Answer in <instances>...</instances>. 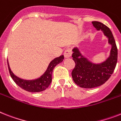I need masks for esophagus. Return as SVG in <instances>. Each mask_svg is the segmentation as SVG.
Wrapping results in <instances>:
<instances>
[{
    "label": "esophagus",
    "mask_w": 121,
    "mask_h": 121,
    "mask_svg": "<svg viewBox=\"0 0 121 121\" xmlns=\"http://www.w3.org/2000/svg\"><path fill=\"white\" fill-rule=\"evenodd\" d=\"M72 55V52L70 48H67L64 52V56L65 58H69Z\"/></svg>",
    "instance_id": "esophagus-1"
}]
</instances>
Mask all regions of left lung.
Instances as JSON below:
<instances>
[{
    "instance_id": "left-lung-1",
    "label": "left lung",
    "mask_w": 121,
    "mask_h": 121,
    "mask_svg": "<svg viewBox=\"0 0 121 121\" xmlns=\"http://www.w3.org/2000/svg\"><path fill=\"white\" fill-rule=\"evenodd\" d=\"M92 23L97 30H101L108 38L112 48L108 58L98 64L89 61L80 53L78 48L73 49L72 57L75 63L71 73L73 79L78 86L84 88H96L106 83L113 73L117 61V48L109 28L99 22L95 21Z\"/></svg>"
}]
</instances>
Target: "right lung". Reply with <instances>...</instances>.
Masks as SVG:
<instances>
[{"instance_id": "add662e5", "label": "right lung", "mask_w": 121, "mask_h": 121, "mask_svg": "<svg viewBox=\"0 0 121 121\" xmlns=\"http://www.w3.org/2000/svg\"><path fill=\"white\" fill-rule=\"evenodd\" d=\"M63 59L64 56L61 55L60 56L53 60L49 64L48 68L45 73L38 79H33V80H25L15 76L10 68L8 60L7 64L10 74L15 83L19 87L25 91L32 92V93H37V92L44 91L48 87L52 82V72H53L54 68L58 64L61 62L63 60Z\"/></svg>"}]
</instances>
